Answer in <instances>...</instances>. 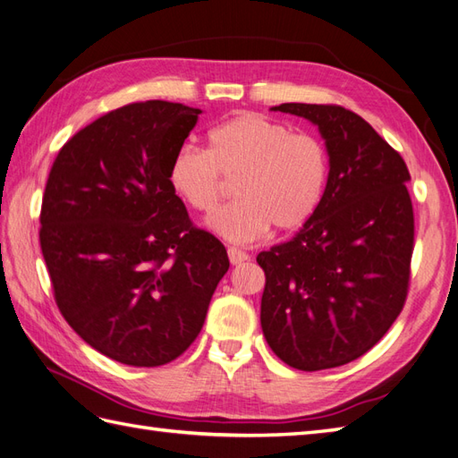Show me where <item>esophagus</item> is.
<instances>
[{"mask_svg":"<svg viewBox=\"0 0 458 458\" xmlns=\"http://www.w3.org/2000/svg\"><path fill=\"white\" fill-rule=\"evenodd\" d=\"M228 259L232 265H242L243 261L250 259V255L238 248H228Z\"/></svg>","mask_w":458,"mask_h":458,"instance_id":"1","label":"esophagus"}]
</instances>
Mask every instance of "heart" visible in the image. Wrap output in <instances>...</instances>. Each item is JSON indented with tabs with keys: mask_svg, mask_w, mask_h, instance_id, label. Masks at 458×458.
<instances>
[{
	"mask_svg": "<svg viewBox=\"0 0 458 458\" xmlns=\"http://www.w3.org/2000/svg\"><path fill=\"white\" fill-rule=\"evenodd\" d=\"M236 180L238 201L208 218L222 238L248 243L268 228H301L318 210L329 155L319 139L294 133L271 117L243 112L213 127L207 150L185 147L170 162L172 190L199 213H213Z\"/></svg>",
	"mask_w": 458,
	"mask_h": 458,
	"instance_id": "obj_1",
	"label": "heart"
}]
</instances>
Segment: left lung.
<instances>
[{
    "label": "left lung",
    "instance_id": "left-lung-1",
    "mask_svg": "<svg viewBox=\"0 0 458 458\" xmlns=\"http://www.w3.org/2000/svg\"><path fill=\"white\" fill-rule=\"evenodd\" d=\"M271 110L319 127L329 178L296 236L257 255L263 335L290 368H338L377 344L403 311L414 250L410 174L403 157L343 106L288 102Z\"/></svg>",
    "mask_w": 458,
    "mask_h": 458
}]
</instances>
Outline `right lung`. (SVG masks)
<instances>
[{"instance_id": "right-lung-1", "label": "right lung", "mask_w": 458, "mask_h": 458, "mask_svg": "<svg viewBox=\"0 0 458 458\" xmlns=\"http://www.w3.org/2000/svg\"><path fill=\"white\" fill-rule=\"evenodd\" d=\"M201 114L166 100L127 104L57 152L40 248L72 329L125 366H164L201 333L228 253L191 225L168 182Z\"/></svg>"}]
</instances>
